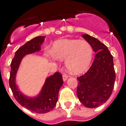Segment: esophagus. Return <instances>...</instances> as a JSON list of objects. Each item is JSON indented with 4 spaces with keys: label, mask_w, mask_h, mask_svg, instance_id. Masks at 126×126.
I'll list each match as a JSON object with an SVG mask.
<instances>
[{
    "label": "esophagus",
    "mask_w": 126,
    "mask_h": 126,
    "mask_svg": "<svg viewBox=\"0 0 126 126\" xmlns=\"http://www.w3.org/2000/svg\"><path fill=\"white\" fill-rule=\"evenodd\" d=\"M68 76H67L66 74H63V80L64 81H66V80H67V79H68Z\"/></svg>",
    "instance_id": "1"
}]
</instances>
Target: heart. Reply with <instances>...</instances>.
I'll return each instance as SVG.
<instances>
[{
    "label": "heart",
    "mask_w": 126,
    "mask_h": 126,
    "mask_svg": "<svg viewBox=\"0 0 126 126\" xmlns=\"http://www.w3.org/2000/svg\"><path fill=\"white\" fill-rule=\"evenodd\" d=\"M94 51L88 42L84 40L63 39L54 42L50 58L65 60V68L72 75L85 72L92 60Z\"/></svg>",
    "instance_id": "b5f03b06"
}]
</instances>
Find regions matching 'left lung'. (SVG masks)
<instances>
[{
    "label": "left lung",
    "mask_w": 126,
    "mask_h": 126,
    "mask_svg": "<svg viewBox=\"0 0 126 126\" xmlns=\"http://www.w3.org/2000/svg\"><path fill=\"white\" fill-rule=\"evenodd\" d=\"M82 36L97 54L87 72L78 78L77 95L84 106L94 108L106 102L111 95L116 78L113 60L107 47L99 40L88 34Z\"/></svg>",
    "instance_id": "1"
}]
</instances>
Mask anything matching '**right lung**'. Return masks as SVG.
<instances>
[{"label": "right lung", "mask_w": 126, "mask_h": 126, "mask_svg": "<svg viewBox=\"0 0 126 126\" xmlns=\"http://www.w3.org/2000/svg\"><path fill=\"white\" fill-rule=\"evenodd\" d=\"M45 38L37 36L25 43L16 51L11 63L9 86L15 98L21 106L37 113H48L55 107L59 91L63 83L62 75L57 72L46 78L40 94L34 97L26 96L21 92L16 84V76L23 58L25 55L40 51Z\"/></svg>", "instance_id": "add662e5"}]
</instances>
